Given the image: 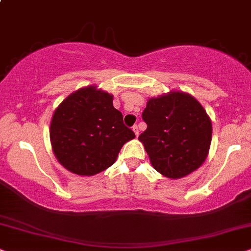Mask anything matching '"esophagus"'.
Wrapping results in <instances>:
<instances>
[{"instance_id": "34e87169", "label": "esophagus", "mask_w": 251, "mask_h": 251, "mask_svg": "<svg viewBox=\"0 0 251 251\" xmlns=\"http://www.w3.org/2000/svg\"><path fill=\"white\" fill-rule=\"evenodd\" d=\"M133 132L135 133V136H139V127H138V125L133 126Z\"/></svg>"}]
</instances>
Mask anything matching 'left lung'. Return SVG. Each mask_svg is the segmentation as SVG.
I'll use <instances>...</instances> for the list:
<instances>
[{"label": "left lung", "instance_id": "1", "mask_svg": "<svg viewBox=\"0 0 251 251\" xmlns=\"http://www.w3.org/2000/svg\"><path fill=\"white\" fill-rule=\"evenodd\" d=\"M142 119L147 129L139 140L161 175L183 178L205 162L212 141V122L192 95L171 90L149 98Z\"/></svg>", "mask_w": 251, "mask_h": 251}]
</instances>
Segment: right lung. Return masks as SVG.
<instances>
[{
  "label": "right lung",
  "mask_w": 251,
  "mask_h": 251,
  "mask_svg": "<svg viewBox=\"0 0 251 251\" xmlns=\"http://www.w3.org/2000/svg\"><path fill=\"white\" fill-rule=\"evenodd\" d=\"M135 138L113 107V96L88 85L67 96L52 116L50 139L56 160L78 176H94L116 162L120 149Z\"/></svg>",
  "instance_id": "obj_1"
}]
</instances>
